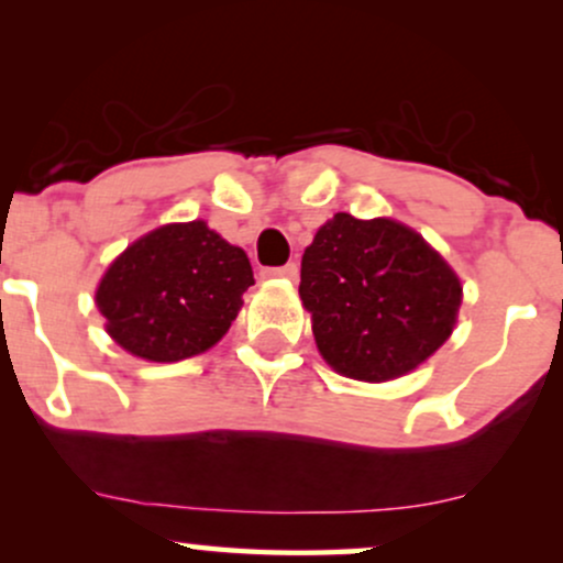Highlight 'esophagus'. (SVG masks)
I'll return each mask as SVG.
<instances>
[{
  "label": "esophagus",
  "instance_id": "34e87169",
  "mask_svg": "<svg viewBox=\"0 0 563 563\" xmlns=\"http://www.w3.org/2000/svg\"><path fill=\"white\" fill-rule=\"evenodd\" d=\"M264 275H267V277H286V280H296V277H299V264L288 262V264H283V267H269V269H264Z\"/></svg>",
  "mask_w": 563,
  "mask_h": 563
}]
</instances>
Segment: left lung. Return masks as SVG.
Returning a JSON list of instances; mask_svg holds the SVG:
<instances>
[{
	"label": "left lung",
	"instance_id": "8db88e82",
	"mask_svg": "<svg viewBox=\"0 0 563 563\" xmlns=\"http://www.w3.org/2000/svg\"><path fill=\"white\" fill-rule=\"evenodd\" d=\"M299 296L322 360L380 384L416 371L450 339L463 286L416 230L341 211L303 251Z\"/></svg>",
	"mask_w": 563,
	"mask_h": 563
}]
</instances>
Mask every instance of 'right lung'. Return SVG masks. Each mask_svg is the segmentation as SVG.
Wrapping results in <instances>:
<instances>
[{
	"label": "right lung",
	"instance_id": "obj_1",
	"mask_svg": "<svg viewBox=\"0 0 563 563\" xmlns=\"http://www.w3.org/2000/svg\"><path fill=\"white\" fill-rule=\"evenodd\" d=\"M249 286L254 273L245 251L196 219L129 245L102 275L95 301L106 331L129 354L177 363L230 331Z\"/></svg>",
	"mask_w": 563,
	"mask_h": 563
}]
</instances>
